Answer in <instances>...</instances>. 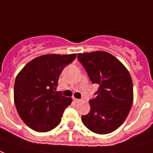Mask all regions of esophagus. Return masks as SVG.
Here are the masks:
<instances>
[{
    "instance_id": "esophagus-1",
    "label": "esophagus",
    "mask_w": 153,
    "mask_h": 153,
    "mask_svg": "<svg viewBox=\"0 0 153 153\" xmlns=\"http://www.w3.org/2000/svg\"><path fill=\"white\" fill-rule=\"evenodd\" d=\"M74 101L75 102H81V100H79V99H74Z\"/></svg>"
}]
</instances>
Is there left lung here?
Returning <instances> with one entry per match:
<instances>
[{
    "label": "left lung",
    "mask_w": 153,
    "mask_h": 153,
    "mask_svg": "<svg viewBox=\"0 0 153 153\" xmlns=\"http://www.w3.org/2000/svg\"><path fill=\"white\" fill-rule=\"evenodd\" d=\"M77 58L92 83L99 87L96 97L89 100L91 111L82 115V121L95 133H111L124 122L131 110V75L117 58L105 51L78 53Z\"/></svg>",
    "instance_id": "obj_1"
}]
</instances>
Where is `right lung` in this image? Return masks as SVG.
Segmentation results:
<instances>
[{
    "mask_svg": "<svg viewBox=\"0 0 153 153\" xmlns=\"http://www.w3.org/2000/svg\"><path fill=\"white\" fill-rule=\"evenodd\" d=\"M76 58L72 54H45L35 58L19 72L14 82V102L20 117L38 132H46L61 122L71 98L56 91L62 70Z\"/></svg>",
    "mask_w": 153,
    "mask_h": 153,
    "instance_id": "1",
    "label": "right lung"
}]
</instances>
